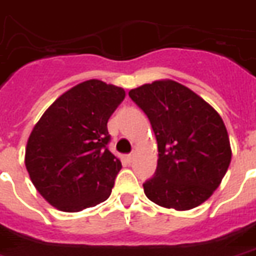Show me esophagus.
Returning <instances> with one entry per match:
<instances>
[{
    "mask_svg": "<svg viewBox=\"0 0 256 256\" xmlns=\"http://www.w3.org/2000/svg\"><path fill=\"white\" fill-rule=\"evenodd\" d=\"M134 158H135V152H130V154H128V156H126V161L130 164V162L134 161Z\"/></svg>",
    "mask_w": 256,
    "mask_h": 256,
    "instance_id": "obj_1",
    "label": "esophagus"
}]
</instances>
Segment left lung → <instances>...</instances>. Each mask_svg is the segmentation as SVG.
<instances>
[{
	"label": "left lung",
	"mask_w": 256,
	"mask_h": 256,
	"mask_svg": "<svg viewBox=\"0 0 256 256\" xmlns=\"http://www.w3.org/2000/svg\"><path fill=\"white\" fill-rule=\"evenodd\" d=\"M148 117L158 144L154 177L143 184L158 206L191 210L212 196L226 173L232 150L221 116L174 80H156L130 91Z\"/></svg>",
	"instance_id": "1"
}]
</instances>
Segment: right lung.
<instances>
[{
    "instance_id": "obj_1",
    "label": "right lung",
    "mask_w": 256,
    "mask_h": 256,
    "mask_svg": "<svg viewBox=\"0 0 256 256\" xmlns=\"http://www.w3.org/2000/svg\"><path fill=\"white\" fill-rule=\"evenodd\" d=\"M124 98L121 87L87 80L58 96L35 124L24 164L52 206L76 212L110 196L121 162L108 150V121Z\"/></svg>"
}]
</instances>
